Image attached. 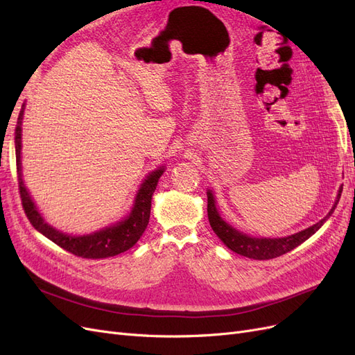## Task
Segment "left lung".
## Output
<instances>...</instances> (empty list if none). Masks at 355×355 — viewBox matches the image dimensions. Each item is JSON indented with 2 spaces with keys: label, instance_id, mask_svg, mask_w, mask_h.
<instances>
[{
  "label": "left lung",
  "instance_id": "8db88e82",
  "mask_svg": "<svg viewBox=\"0 0 355 355\" xmlns=\"http://www.w3.org/2000/svg\"><path fill=\"white\" fill-rule=\"evenodd\" d=\"M340 192H342V188L339 189L335 206L331 207V210L329 211V214L324 219H321L320 222L313 225V227H309L297 234L288 235V237H283V239H256V237H250V235H245L243 232H239L237 230H234L219 216L218 209H216V206H214V197L210 191L207 192V216H209L210 227L214 231V234H216L218 237L223 241V244L227 245L228 249H231L232 252L239 253L241 256H245V257H250V259H256V261L274 259V257H278L290 250H293L295 247L302 244L305 240H308L311 237V235L315 234V231H318L321 228V225H323L329 219L333 210H335L336 204L340 198Z\"/></svg>",
  "mask_w": 355,
  "mask_h": 355
}]
</instances>
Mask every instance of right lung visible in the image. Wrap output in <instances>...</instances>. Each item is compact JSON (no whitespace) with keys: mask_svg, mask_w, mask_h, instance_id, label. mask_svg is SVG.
I'll list each match as a JSON object with an SVG mask.
<instances>
[{"mask_svg":"<svg viewBox=\"0 0 355 355\" xmlns=\"http://www.w3.org/2000/svg\"><path fill=\"white\" fill-rule=\"evenodd\" d=\"M22 120H24V108L19 114L17 118V127H16V167H17V180H19V192L20 200H22V206L25 210L26 218L29 219L31 225L42 235H46L49 240H51L63 250H67L78 257L84 259H103V257H111L115 254H120L125 250L133 247L139 239L142 237L145 232L149 214H151V200L153 194L157 188L158 179L163 175L164 168H158L149 175L139 189L135 206L128 216L114 225V227L105 228L99 232H94L90 235H83V237H72L63 232L56 231L51 228L50 225L44 222L38 213L35 204L32 202L31 196L25 188L24 179H22V163H20V139H22Z\"/></svg>","mask_w":355,"mask_h":355,"instance_id":"1","label":"right lung"}]
</instances>
